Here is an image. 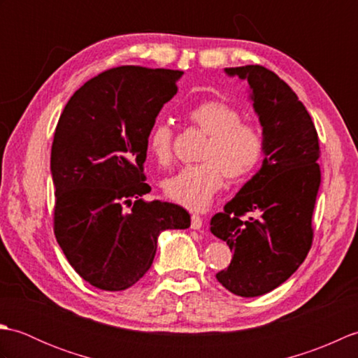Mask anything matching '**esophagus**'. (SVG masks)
Wrapping results in <instances>:
<instances>
[{
    "label": "esophagus",
    "mask_w": 358,
    "mask_h": 358,
    "mask_svg": "<svg viewBox=\"0 0 358 358\" xmlns=\"http://www.w3.org/2000/svg\"><path fill=\"white\" fill-rule=\"evenodd\" d=\"M201 226H203L201 217L200 215H192L191 217V227H192V229L199 231V229H201Z\"/></svg>",
    "instance_id": "34e87169"
}]
</instances>
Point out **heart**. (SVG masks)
Returning <instances> with one entry per match:
<instances>
[{"mask_svg":"<svg viewBox=\"0 0 358 358\" xmlns=\"http://www.w3.org/2000/svg\"><path fill=\"white\" fill-rule=\"evenodd\" d=\"M187 118L203 134L209 135L200 159L203 163L186 166L163 181L167 199L191 210L209 206L222 189L224 175L229 180L246 177L255 169L263 154V136L252 123L240 121V112L220 100H208L194 106ZM173 132L169 123L159 121L148 136L149 154L159 164L172 159Z\"/></svg>","mask_w":358,"mask_h":358,"instance_id":"obj_1","label":"heart"}]
</instances>
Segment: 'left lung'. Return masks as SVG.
Segmentation results:
<instances>
[{"label":"left lung","instance_id":"obj_1","mask_svg":"<svg viewBox=\"0 0 358 358\" xmlns=\"http://www.w3.org/2000/svg\"><path fill=\"white\" fill-rule=\"evenodd\" d=\"M224 72L248 81L263 127L264 158L224 210L210 218V232L234 252L215 277L235 295L258 296L285 283L313 245L320 146L306 108L272 71L249 64ZM246 213L250 218L243 219Z\"/></svg>","mask_w":358,"mask_h":358}]
</instances>
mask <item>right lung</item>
<instances>
[{
	"instance_id": "obj_1",
	"label": "right lung",
	"mask_w": 358,
	"mask_h": 358,
	"mask_svg": "<svg viewBox=\"0 0 358 358\" xmlns=\"http://www.w3.org/2000/svg\"><path fill=\"white\" fill-rule=\"evenodd\" d=\"M181 71L121 66L85 83L58 120L50 173L53 231L78 275L103 291H124L149 271L166 229H186L178 204L141 196L148 136Z\"/></svg>"
}]
</instances>
